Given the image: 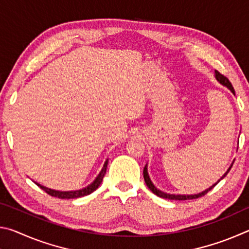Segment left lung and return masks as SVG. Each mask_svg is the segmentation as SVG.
<instances>
[{"label":"left lung","mask_w":249,"mask_h":249,"mask_svg":"<svg viewBox=\"0 0 249 249\" xmlns=\"http://www.w3.org/2000/svg\"><path fill=\"white\" fill-rule=\"evenodd\" d=\"M215 79L217 80L218 82H220L222 86H224V87H226L227 89H229L231 93H233L234 95H235V91H234V88L231 87V83L230 82V80L227 79L226 77H224V75L223 74H221L220 72H218V71H216L215 70ZM233 163H234V161L231 163V166L229 167V169L226 170V172L224 175H223L220 179H218L215 183L214 184H212L211 185L210 188H208L206 189V190H204V191H202V192H200V193H196V195H170V193H167V192H163V191H161V190H159L158 188H156V185L153 183V181L150 180V178H149V175H148V166H147V163H146V166H145V168H144V171H142V174H144V179H145V182H146V185L147 187L149 188V190L153 192V193H155L156 196H160V197H163V199H169V200H192V199H196V197H200V196H204V195H206V193H208L210 190H212V189L215 187V185L220 182V181L222 180V179H224L225 177H226V175L229 174V171L231 170V166H233Z\"/></svg>","instance_id":"left-lung-1"}]
</instances>
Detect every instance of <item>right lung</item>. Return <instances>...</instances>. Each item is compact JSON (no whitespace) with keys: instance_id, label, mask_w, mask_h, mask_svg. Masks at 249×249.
Here are the masks:
<instances>
[{"instance_id":"add662e5","label":"right lung","mask_w":249,"mask_h":249,"mask_svg":"<svg viewBox=\"0 0 249 249\" xmlns=\"http://www.w3.org/2000/svg\"><path fill=\"white\" fill-rule=\"evenodd\" d=\"M107 163H108V159L105 160V162H104V165L102 167V169H101V171L99 172V175L96 176V178L93 181H92V182L89 185H87V187L80 189V190L59 191V190H53V189H49L47 187H44V185H41V184L37 183V182H35V183L38 185L39 188L43 189L45 192H47L48 195L52 196L59 197V199H77V197H81V196L90 195V193L95 191L96 189L100 187V184L102 183V180L104 178L105 172H107Z\"/></svg>"}]
</instances>
